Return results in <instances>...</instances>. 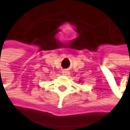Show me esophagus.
<instances>
[{"label": "esophagus", "mask_w": 130, "mask_h": 130, "mask_svg": "<svg viewBox=\"0 0 130 130\" xmlns=\"http://www.w3.org/2000/svg\"><path fill=\"white\" fill-rule=\"evenodd\" d=\"M62 74L64 75H69V72L68 70H63L62 71Z\"/></svg>", "instance_id": "obj_1"}]
</instances>
